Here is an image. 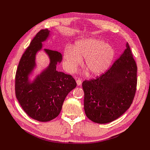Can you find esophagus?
Returning <instances> with one entry per match:
<instances>
[{
	"label": "esophagus",
	"mask_w": 150,
	"mask_h": 150,
	"mask_svg": "<svg viewBox=\"0 0 150 150\" xmlns=\"http://www.w3.org/2000/svg\"><path fill=\"white\" fill-rule=\"evenodd\" d=\"M76 82H77V84L79 86H81L82 84V80H81V79H77V80L76 81Z\"/></svg>",
	"instance_id": "obj_1"
}]
</instances>
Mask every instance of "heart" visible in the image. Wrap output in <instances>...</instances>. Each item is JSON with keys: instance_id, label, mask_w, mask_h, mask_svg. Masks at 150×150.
<instances>
[{"instance_id": "b5f03b06", "label": "heart", "mask_w": 150, "mask_h": 150, "mask_svg": "<svg viewBox=\"0 0 150 150\" xmlns=\"http://www.w3.org/2000/svg\"><path fill=\"white\" fill-rule=\"evenodd\" d=\"M115 50L110 44L95 38H86L75 42L72 48L66 46L64 57L66 68L73 72L84 59L83 65L89 75L96 76L106 71L112 62Z\"/></svg>"}]
</instances>
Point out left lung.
I'll return each instance as SVG.
<instances>
[{"label": "left lung", "mask_w": 150, "mask_h": 150, "mask_svg": "<svg viewBox=\"0 0 150 150\" xmlns=\"http://www.w3.org/2000/svg\"><path fill=\"white\" fill-rule=\"evenodd\" d=\"M137 67L128 42L110 69L99 77L82 82L85 113L98 124L112 122L131 106L137 88Z\"/></svg>", "instance_id": "8db88e82"}]
</instances>
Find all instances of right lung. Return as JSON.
Wrapping results in <instances>:
<instances>
[{
	"instance_id": "1",
	"label": "right lung",
	"mask_w": 150,
	"mask_h": 150,
	"mask_svg": "<svg viewBox=\"0 0 150 150\" xmlns=\"http://www.w3.org/2000/svg\"><path fill=\"white\" fill-rule=\"evenodd\" d=\"M50 35L47 29L37 33L22 55L15 75V95L19 104L28 116L40 122L58 116L66 96L77 86L72 76L57 69V64L62 62L61 53L47 49L43 51L49 57V65L33 81L30 79L37 67V54Z\"/></svg>"
}]
</instances>
